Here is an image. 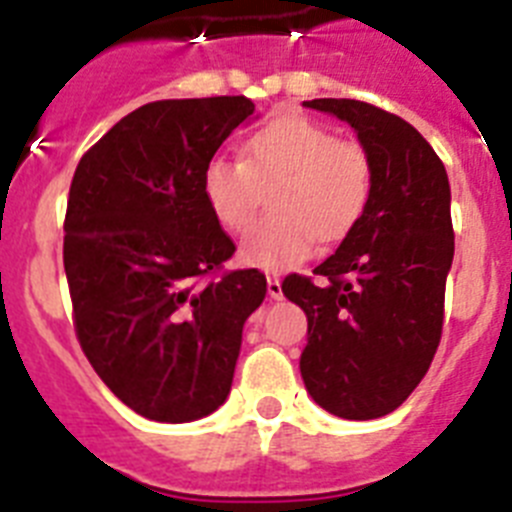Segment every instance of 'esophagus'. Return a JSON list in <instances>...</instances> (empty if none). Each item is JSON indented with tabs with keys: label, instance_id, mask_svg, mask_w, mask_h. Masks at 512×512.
Returning <instances> with one entry per match:
<instances>
[{
	"label": "esophagus",
	"instance_id": "34e87169",
	"mask_svg": "<svg viewBox=\"0 0 512 512\" xmlns=\"http://www.w3.org/2000/svg\"><path fill=\"white\" fill-rule=\"evenodd\" d=\"M268 296L270 299H281L283 289H281V278L268 276Z\"/></svg>",
	"mask_w": 512,
	"mask_h": 512
}]
</instances>
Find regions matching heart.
<instances>
[{
    "instance_id": "1",
    "label": "heart",
    "mask_w": 512,
    "mask_h": 512,
    "mask_svg": "<svg viewBox=\"0 0 512 512\" xmlns=\"http://www.w3.org/2000/svg\"><path fill=\"white\" fill-rule=\"evenodd\" d=\"M273 216L242 247L247 265L289 270L320 242H336L354 229L372 197L367 150L302 117H281L247 137L242 161L213 158L203 171L210 213L231 234H247L257 221L263 192Z\"/></svg>"
}]
</instances>
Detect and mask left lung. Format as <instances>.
<instances>
[{
	"mask_svg": "<svg viewBox=\"0 0 512 512\" xmlns=\"http://www.w3.org/2000/svg\"><path fill=\"white\" fill-rule=\"evenodd\" d=\"M354 127L372 161V197L341 247L315 268L320 281L286 276L283 294L307 315L299 359L304 385L330 414L377 419L427 375L442 336L453 263L445 166L409 122L354 98H315Z\"/></svg>",
	"mask_w": 512,
	"mask_h": 512,
	"instance_id": "8db88e82",
	"label": "left lung"
}]
</instances>
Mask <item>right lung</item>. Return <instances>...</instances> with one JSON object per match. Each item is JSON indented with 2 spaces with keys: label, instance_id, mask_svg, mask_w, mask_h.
<instances>
[{
  "label": "right lung",
  "instance_id": "add662e5",
  "mask_svg": "<svg viewBox=\"0 0 512 512\" xmlns=\"http://www.w3.org/2000/svg\"><path fill=\"white\" fill-rule=\"evenodd\" d=\"M244 96L171 98L119 119L80 158L64 216L72 322L119 401L153 422H195L226 401L257 268L223 270L231 236L203 197V171L252 117Z\"/></svg>",
  "mask_w": 512,
  "mask_h": 512
}]
</instances>
